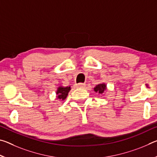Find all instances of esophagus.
<instances>
[{"label": "esophagus", "mask_w": 157, "mask_h": 157, "mask_svg": "<svg viewBox=\"0 0 157 157\" xmlns=\"http://www.w3.org/2000/svg\"><path fill=\"white\" fill-rule=\"evenodd\" d=\"M84 86H85L84 83H79V84H75V86L78 87V88H82V87H84Z\"/></svg>", "instance_id": "1"}]
</instances>
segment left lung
Wrapping results in <instances>:
<instances>
[{"label":"left lung","mask_w":157,"mask_h":157,"mask_svg":"<svg viewBox=\"0 0 157 157\" xmlns=\"http://www.w3.org/2000/svg\"><path fill=\"white\" fill-rule=\"evenodd\" d=\"M105 89H106L105 84H98L97 86L95 87L94 91L95 92H98V94H103V92L105 91Z\"/></svg>","instance_id":"8db88e82"}]
</instances>
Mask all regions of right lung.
<instances>
[{
	"label": "right lung",
	"instance_id": "obj_1",
	"mask_svg": "<svg viewBox=\"0 0 157 157\" xmlns=\"http://www.w3.org/2000/svg\"><path fill=\"white\" fill-rule=\"evenodd\" d=\"M70 90L71 87H59L57 91V97L58 99L63 100H65Z\"/></svg>",
	"mask_w": 157,
	"mask_h": 157
}]
</instances>
